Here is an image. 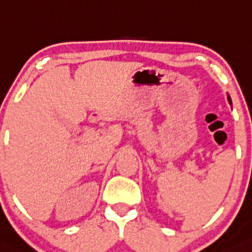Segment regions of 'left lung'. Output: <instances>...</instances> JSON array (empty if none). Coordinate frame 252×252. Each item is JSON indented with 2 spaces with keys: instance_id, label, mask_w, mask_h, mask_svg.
<instances>
[{
  "instance_id": "1",
  "label": "left lung",
  "mask_w": 252,
  "mask_h": 252,
  "mask_svg": "<svg viewBox=\"0 0 252 252\" xmlns=\"http://www.w3.org/2000/svg\"><path fill=\"white\" fill-rule=\"evenodd\" d=\"M228 99H229V102H230V104H231V98H230V97H228Z\"/></svg>"
}]
</instances>
